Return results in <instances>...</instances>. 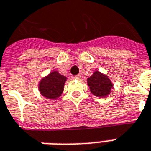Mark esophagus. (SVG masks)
<instances>
[{
  "label": "esophagus",
  "instance_id": "34e87169",
  "mask_svg": "<svg viewBox=\"0 0 151 151\" xmlns=\"http://www.w3.org/2000/svg\"><path fill=\"white\" fill-rule=\"evenodd\" d=\"M74 78L76 79V80H81V76L79 74V75H76V76H74Z\"/></svg>",
  "mask_w": 151,
  "mask_h": 151
}]
</instances>
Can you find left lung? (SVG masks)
I'll list each match as a JSON object with an SVG mask.
<instances>
[{
    "instance_id": "obj_1",
    "label": "left lung",
    "mask_w": 151,
    "mask_h": 151,
    "mask_svg": "<svg viewBox=\"0 0 151 151\" xmlns=\"http://www.w3.org/2000/svg\"><path fill=\"white\" fill-rule=\"evenodd\" d=\"M87 84L93 95L98 97H104L109 95L112 88V83L105 75L96 71L87 79Z\"/></svg>"
}]
</instances>
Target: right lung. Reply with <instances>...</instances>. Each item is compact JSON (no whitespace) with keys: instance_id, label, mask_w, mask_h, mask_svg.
Instances as JSON below:
<instances>
[{"instance_id":"right-lung-1","label":"right lung","mask_w":151,"mask_h":151,"mask_svg":"<svg viewBox=\"0 0 151 151\" xmlns=\"http://www.w3.org/2000/svg\"><path fill=\"white\" fill-rule=\"evenodd\" d=\"M65 81L66 78L64 76L60 75L57 71H53L40 82V93L49 99H55L61 95Z\"/></svg>"}]
</instances>
